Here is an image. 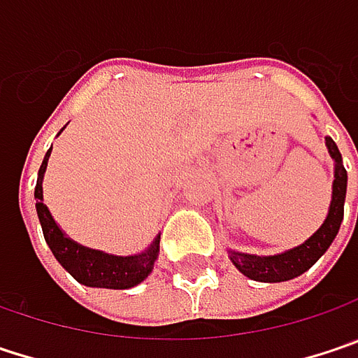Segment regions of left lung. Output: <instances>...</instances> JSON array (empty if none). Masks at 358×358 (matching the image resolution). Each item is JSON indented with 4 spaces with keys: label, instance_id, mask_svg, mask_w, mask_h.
<instances>
[{
    "label": "left lung",
    "instance_id": "left-lung-1",
    "mask_svg": "<svg viewBox=\"0 0 358 358\" xmlns=\"http://www.w3.org/2000/svg\"><path fill=\"white\" fill-rule=\"evenodd\" d=\"M326 148H328L330 159L334 161L332 199L328 206L326 220L308 241H303L289 250L277 252V255L265 257V255H250V252L228 248V259L244 277H248L252 281H261V283H281V281L295 279L312 267L336 238L343 217H345L346 179L348 177H346V169L343 165L341 150L330 136H326Z\"/></svg>",
    "mask_w": 358,
    "mask_h": 358
}]
</instances>
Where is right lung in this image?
I'll return each instance as SVG.
<instances>
[{
  "label": "right lung",
  "instance_id": "obj_1",
  "mask_svg": "<svg viewBox=\"0 0 358 358\" xmlns=\"http://www.w3.org/2000/svg\"><path fill=\"white\" fill-rule=\"evenodd\" d=\"M50 150L44 155V161L40 165L34 199H36V214H38L40 226L44 232V241L48 244V248L52 250L55 259L63 265L64 271H69L79 283H83L87 287L130 289V287L142 283L152 273L155 263L159 259L161 234H157L155 241L144 250L136 252V255H130V257H117V255H110L103 250H95V248L83 246V244L75 243L73 238H69L63 232V228L57 224V220L52 217L50 210L46 208L44 195H42V181H44Z\"/></svg>",
  "mask_w": 358,
  "mask_h": 358
}]
</instances>
